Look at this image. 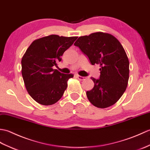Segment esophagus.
<instances>
[{
  "instance_id": "34e87169",
  "label": "esophagus",
  "mask_w": 150,
  "mask_h": 150,
  "mask_svg": "<svg viewBox=\"0 0 150 150\" xmlns=\"http://www.w3.org/2000/svg\"><path fill=\"white\" fill-rule=\"evenodd\" d=\"M76 77L78 78V79H79V80H85V79H86V77H83V76H81L78 75V74H76Z\"/></svg>"
}]
</instances>
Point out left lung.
Listing matches in <instances>:
<instances>
[{
  "label": "left lung",
  "instance_id": "1",
  "mask_svg": "<svg viewBox=\"0 0 150 150\" xmlns=\"http://www.w3.org/2000/svg\"><path fill=\"white\" fill-rule=\"evenodd\" d=\"M74 45L92 65H100L99 78H91L94 86L86 93L89 101L101 108L114 105L125 92L129 79L128 58L121 43L110 34L97 32L80 36Z\"/></svg>",
  "mask_w": 150,
  "mask_h": 150
}]
</instances>
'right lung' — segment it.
I'll list each match as a JSON object with an SVG mask.
<instances>
[{"label": "right lung", "instance_id": "add662e5", "mask_svg": "<svg viewBox=\"0 0 150 150\" xmlns=\"http://www.w3.org/2000/svg\"><path fill=\"white\" fill-rule=\"evenodd\" d=\"M77 36L52 35L33 42L22 59V74L26 90L35 101L51 105L60 99L72 74L53 69Z\"/></svg>", "mask_w": 150, "mask_h": 150}]
</instances>
